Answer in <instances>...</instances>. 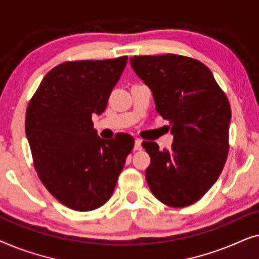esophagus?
Instances as JSON below:
<instances>
[{
	"label": "esophagus",
	"mask_w": 259,
	"mask_h": 259,
	"mask_svg": "<svg viewBox=\"0 0 259 259\" xmlns=\"http://www.w3.org/2000/svg\"><path fill=\"white\" fill-rule=\"evenodd\" d=\"M141 150V140L136 139L134 141V151H140Z\"/></svg>",
	"instance_id": "1"
}]
</instances>
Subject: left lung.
I'll return each instance as SVG.
<instances>
[{"label": "left lung", "instance_id": "8db88e82", "mask_svg": "<svg viewBox=\"0 0 259 259\" xmlns=\"http://www.w3.org/2000/svg\"><path fill=\"white\" fill-rule=\"evenodd\" d=\"M131 65L151 88L155 109L168 120L171 150L144 141L151 157L146 180L153 196L171 207L190 206L217 182L229 153L231 107L211 70L177 54L133 56Z\"/></svg>", "mask_w": 259, "mask_h": 259}]
</instances>
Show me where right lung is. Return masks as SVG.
<instances>
[{"label":"right lung","instance_id":"right-lung-1","mask_svg":"<svg viewBox=\"0 0 259 259\" xmlns=\"http://www.w3.org/2000/svg\"><path fill=\"white\" fill-rule=\"evenodd\" d=\"M126 63L127 56L63 62L49 70L27 107L26 136L38 178L72 210L102 206L133 150L132 136L101 139L92 121L105 111Z\"/></svg>","mask_w":259,"mask_h":259}]
</instances>
